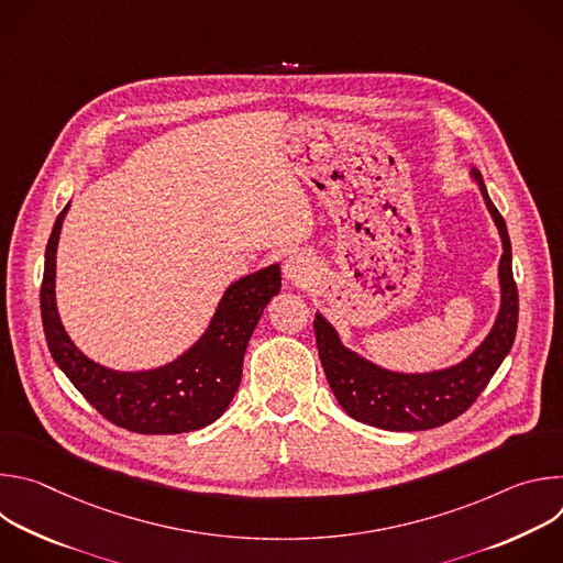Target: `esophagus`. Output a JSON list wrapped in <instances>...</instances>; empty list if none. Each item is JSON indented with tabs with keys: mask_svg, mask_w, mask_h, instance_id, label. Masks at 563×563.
<instances>
[{
	"mask_svg": "<svg viewBox=\"0 0 563 563\" xmlns=\"http://www.w3.org/2000/svg\"><path fill=\"white\" fill-rule=\"evenodd\" d=\"M283 274H285L287 283L305 287L313 278V263L302 254H291V256H287V261L283 265Z\"/></svg>",
	"mask_w": 563,
	"mask_h": 563,
	"instance_id": "esophagus-1",
	"label": "esophagus"
}]
</instances>
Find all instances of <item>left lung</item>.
<instances>
[{
	"label": "left lung",
	"mask_w": 563,
	"mask_h": 563,
	"mask_svg": "<svg viewBox=\"0 0 563 563\" xmlns=\"http://www.w3.org/2000/svg\"><path fill=\"white\" fill-rule=\"evenodd\" d=\"M484 200L499 227L504 256L499 263L501 309L488 339L463 363L430 374L387 372L343 347L328 320L316 313L313 332L318 356L341 408L356 421L394 432H417L439 428L463 415L486 389L508 356L519 320V294L512 276V250L506 220L493 205L484 178L474 169Z\"/></svg>",
	"instance_id": "obj_1"
}]
</instances>
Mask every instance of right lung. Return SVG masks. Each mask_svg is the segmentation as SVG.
I'll return each mask as SVG.
<instances>
[{
    "label": "right lung",
    "mask_w": 563,
    "mask_h": 563,
    "mask_svg": "<svg viewBox=\"0 0 563 563\" xmlns=\"http://www.w3.org/2000/svg\"><path fill=\"white\" fill-rule=\"evenodd\" d=\"M51 231L40 294L44 336L53 361L89 404L113 426L135 434H180L213 423L243 378L247 343L263 309L280 291V267L269 265L235 280L222 296L209 330L174 363L148 372L107 369L66 336L55 307V252L62 220Z\"/></svg>",
    "instance_id": "obj_1"
}]
</instances>
